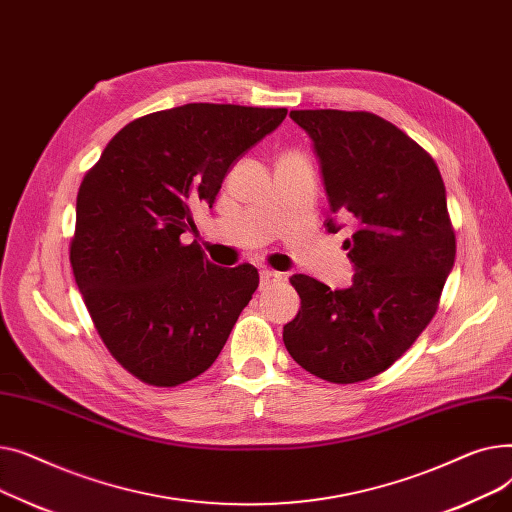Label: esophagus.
<instances>
[{
    "label": "esophagus",
    "instance_id": "obj_1",
    "mask_svg": "<svg viewBox=\"0 0 512 512\" xmlns=\"http://www.w3.org/2000/svg\"><path fill=\"white\" fill-rule=\"evenodd\" d=\"M259 284H261V288H270V286H274V284H280L282 280H284V276L280 274V272H274V270H263L261 272V276H259Z\"/></svg>",
    "mask_w": 512,
    "mask_h": 512
}]
</instances>
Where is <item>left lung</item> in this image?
<instances>
[{"label": "left lung", "instance_id": "left-lung-1", "mask_svg": "<svg viewBox=\"0 0 512 512\" xmlns=\"http://www.w3.org/2000/svg\"><path fill=\"white\" fill-rule=\"evenodd\" d=\"M313 143L328 195V232L344 240L353 284L332 290L305 274L290 284L301 309L284 344L303 369L334 384L386 371L432 321L456 240L436 161L392 122L369 112L292 110Z\"/></svg>", "mask_w": 512, "mask_h": 512}]
</instances>
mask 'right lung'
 <instances>
[{"label": "right lung", "instance_id": "obj_1", "mask_svg": "<svg viewBox=\"0 0 512 512\" xmlns=\"http://www.w3.org/2000/svg\"><path fill=\"white\" fill-rule=\"evenodd\" d=\"M286 107L186 103L132 120L76 197L74 280L116 361L151 386H178L218 359L259 286L253 265H213L193 209L211 207L234 161Z\"/></svg>", "mask_w": 512, "mask_h": 512}]
</instances>
